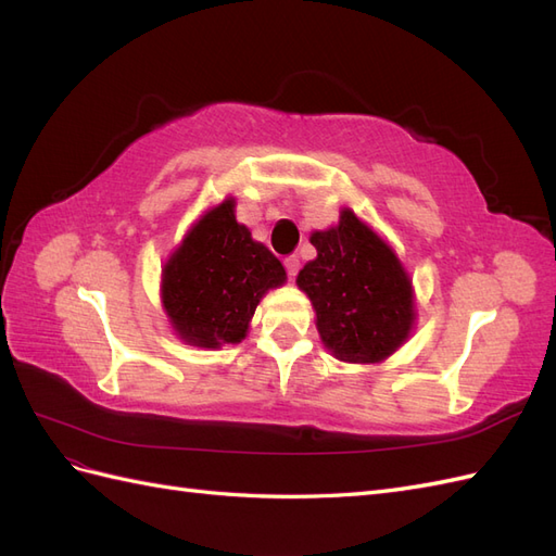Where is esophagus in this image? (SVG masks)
Wrapping results in <instances>:
<instances>
[{
  "instance_id": "esophagus-1",
  "label": "esophagus",
  "mask_w": 556,
  "mask_h": 556,
  "mask_svg": "<svg viewBox=\"0 0 556 556\" xmlns=\"http://www.w3.org/2000/svg\"><path fill=\"white\" fill-rule=\"evenodd\" d=\"M285 268H288L290 280H294V276L299 274V257H288V260H285Z\"/></svg>"
}]
</instances>
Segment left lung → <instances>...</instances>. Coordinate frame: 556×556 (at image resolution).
<instances>
[{
  "mask_svg": "<svg viewBox=\"0 0 556 556\" xmlns=\"http://www.w3.org/2000/svg\"><path fill=\"white\" fill-rule=\"evenodd\" d=\"M317 257L296 276L315 308L325 348L350 364H378L406 343L415 325L413 282L378 233L345 208L311 233Z\"/></svg>",
  "mask_w": 556,
  "mask_h": 556,
  "instance_id": "left-lung-1",
  "label": "left lung"
}]
</instances>
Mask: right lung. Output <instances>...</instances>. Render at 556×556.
Segmentation results:
<instances>
[{"label": "right lung", "instance_id": "add662e5", "mask_svg": "<svg viewBox=\"0 0 556 556\" xmlns=\"http://www.w3.org/2000/svg\"><path fill=\"white\" fill-rule=\"evenodd\" d=\"M231 197L204 213L162 268V306L197 348L241 343L260 299L288 280L280 260L237 223Z\"/></svg>", "mask_w": 556, "mask_h": 556}]
</instances>
